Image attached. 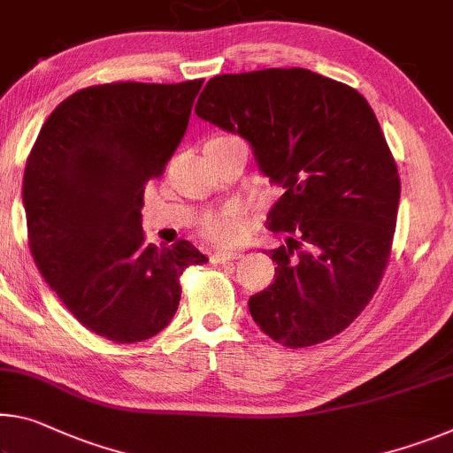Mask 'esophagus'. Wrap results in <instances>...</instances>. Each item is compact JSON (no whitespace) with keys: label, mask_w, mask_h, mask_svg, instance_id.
I'll return each mask as SVG.
<instances>
[{"label":"esophagus","mask_w":453,"mask_h":453,"mask_svg":"<svg viewBox=\"0 0 453 453\" xmlns=\"http://www.w3.org/2000/svg\"><path fill=\"white\" fill-rule=\"evenodd\" d=\"M240 257H242V252H213L211 262L213 264H226V262L240 260Z\"/></svg>","instance_id":"esophagus-1"}]
</instances>
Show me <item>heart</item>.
<instances>
[{"label": "heart", "mask_w": 453, "mask_h": 453, "mask_svg": "<svg viewBox=\"0 0 453 453\" xmlns=\"http://www.w3.org/2000/svg\"><path fill=\"white\" fill-rule=\"evenodd\" d=\"M199 232L213 246H229L240 238L242 211L240 207H226V210L205 215Z\"/></svg>", "instance_id": "b5f03b06"}]
</instances>
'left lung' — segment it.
Masks as SVG:
<instances>
[{
    "instance_id": "8db88e82",
    "label": "left lung",
    "mask_w": 453,
    "mask_h": 453,
    "mask_svg": "<svg viewBox=\"0 0 453 453\" xmlns=\"http://www.w3.org/2000/svg\"><path fill=\"white\" fill-rule=\"evenodd\" d=\"M196 114L252 147L284 193L268 227L286 243L250 314L270 339L311 347L353 322L381 282L397 221V165L375 112L350 86L306 68L211 78Z\"/></svg>"
}]
</instances>
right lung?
<instances>
[{
    "label": "right lung",
    "mask_w": 453,
    "mask_h": 453,
    "mask_svg": "<svg viewBox=\"0 0 453 453\" xmlns=\"http://www.w3.org/2000/svg\"><path fill=\"white\" fill-rule=\"evenodd\" d=\"M203 81L88 86L56 106L24 173L34 262L92 333L139 342L175 317L179 278L207 257L145 243L142 193L181 142Z\"/></svg>",
    "instance_id": "1"
}]
</instances>
